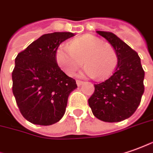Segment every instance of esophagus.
<instances>
[{
	"instance_id": "obj_1",
	"label": "esophagus",
	"mask_w": 153,
	"mask_h": 153,
	"mask_svg": "<svg viewBox=\"0 0 153 153\" xmlns=\"http://www.w3.org/2000/svg\"><path fill=\"white\" fill-rule=\"evenodd\" d=\"M76 84L78 86H80V85H82L83 84H84V82L81 80H76Z\"/></svg>"
}]
</instances>
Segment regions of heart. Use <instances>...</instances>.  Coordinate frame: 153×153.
<instances>
[{
	"mask_svg": "<svg viewBox=\"0 0 153 153\" xmlns=\"http://www.w3.org/2000/svg\"><path fill=\"white\" fill-rule=\"evenodd\" d=\"M55 59L58 65L69 76L82 66L84 60L85 75L96 76L100 79L111 76L118 62L114 48L93 35L74 38L68 46L60 45L56 50Z\"/></svg>",
	"mask_w": 153,
	"mask_h": 153,
	"instance_id": "heart-1",
	"label": "heart"
}]
</instances>
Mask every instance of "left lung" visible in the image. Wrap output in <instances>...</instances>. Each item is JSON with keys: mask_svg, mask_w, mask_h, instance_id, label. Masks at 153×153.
I'll use <instances>...</instances> for the list:
<instances>
[{"mask_svg": "<svg viewBox=\"0 0 153 153\" xmlns=\"http://www.w3.org/2000/svg\"><path fill=\"white\" fill-rule=\"evenodd\" d=\"M116 50L118 62L108 79L94 85L89 105L96 118L105 122H119L137 111L144 93L145 72L137 53L114 33L96 31Z\"/></svg>", "mask_w": 153, "mask_h": 153, "instance_id": "obj_1", "label": "left lung"}]
</instances>
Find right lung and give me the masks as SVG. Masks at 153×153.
Instances as JSON below:
<instances>
[{
  "instance_id": "obj_1",
  "label": "right lung",
  "mask_w": 153,
  "mask_h": 153,
  "mask_svg": "<svg viewBox=\"0 0 153 153\" xmlns=\"http://www.w3.org/2000/svg\"><path fill=\"white\" fill-rule=\"evenodd\" d=\"M74 33L44 34L33 42L15 59L12 92L26 120L50 126L62 119L76 81L61 70L55 59L59 45Z\"/></svg>"
}]
</instances>
